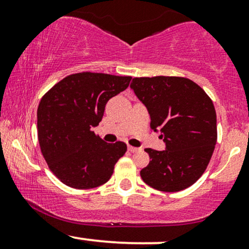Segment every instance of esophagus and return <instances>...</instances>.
<instances>
[{
    "mask_svg": "<svg viewBox=\"0 0 249 249\" xmlns=\"http://www.w3.org/2000/svg\"><path fill=\"white\" fill-rule=\"evenodd\" d=\"M127 150L130 151V152H137V151H139V148L138 147H134V146H131V145H128Z\"/></svg>",
    "mask_w": 249,
    "mask_h": 249,
    "instance_id": "34e87169",
    "label": "esophagus"
}]
</instances>
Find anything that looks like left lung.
I'll use <instances>...</instances> for the list:
<instances>
[{"mask_svg": "<svg viewBox=\"0 0 249 249\" xmlns=\"http://www.w3.org/2000/svg\"><path fill=\"white\" fill-rule=\"evenodd\" d=\"M130 88L146 107L151 128L166 145L164 151L145 148L151 160L141 171L142 179L162 192L190 187L205 172L216 144L212 99L184 77H139Z\"/></svg>", "mask_w": 249, "mask_h": 249, "instance_id": "left-lung-1", "label": "left lung"}]
</instances>
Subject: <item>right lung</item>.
<instances>
[{
    "instance_id": "obj_1",
    "label": "right lung",
    "mask_w": 249,
    "mask_h": 249,
    "mask_svg": "<svg viewBox=\"0 0 249 249\" xmlns=\"http://www.w3.org/2000/svg\"><path fill=\"white\" fill-rule=\"evenodd\" d=\"M132 77L73 73L43 96L37 108V133L48 166L63 184L78 190L98 187L113 173L126 144H108L96 136L105 105L128 87Z\"/></svg>"
}]
</instances>
